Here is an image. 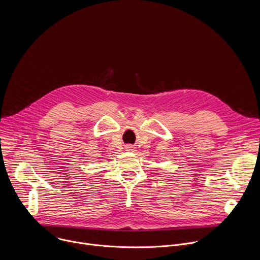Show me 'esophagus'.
<instances>
[{
    "mask_svg": "<svg viewBox=\"0 0 260 260\" xmlns=\"http://www.w3.org/2000/svg\"><path fill=\"white\" fill-rule=\"evenodd\" d=\"M125 148H126L127 151H133V150H134V147H133L132 145H126Z\"/></svg>",
    "mask_w": 260,
    "mask_h": 260,
    "instance_id": "34e87169",
    "label": "esophagus"
}]
</instances>
